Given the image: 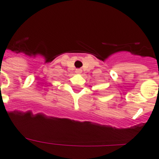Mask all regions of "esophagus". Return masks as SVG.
I'll return each mask as SVG.
<instances>
[{
  "instance_id": "esophagus-1",
  "label": "esophagus",
  "mask_w": 159,
  "mask_h": 159,
  "mask_svg": "<svg viewBox=\"0 0 159 159\" xmlns=\"http://www.w3.org/2000/svg\"><path fill=\"white\" fill-rule=\"evenodd\" d=\"M76 73H77V74H80V73H82V70H81V69H76Z\"/></svg>"
}]
</instances>
